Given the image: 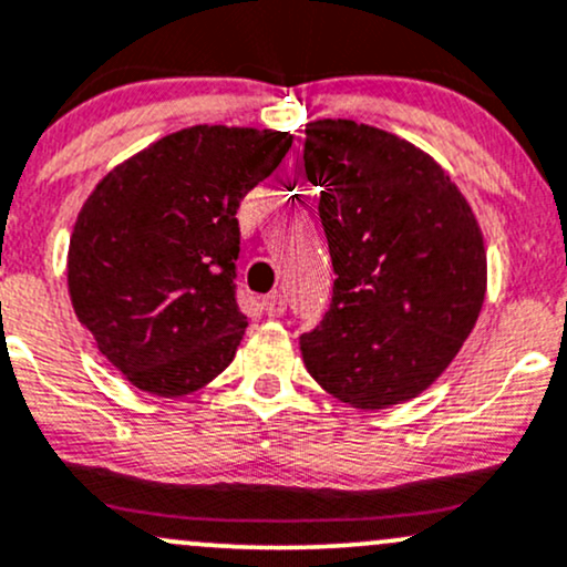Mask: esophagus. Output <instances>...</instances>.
<instances>
[{"label": "esophagus", "instance_id": "obj_1", "mask_svg": "<svg viewBox=\"0 0 567 567\" xmlns=\"http://www.w3.org/2000/svg\"><path fill=\"white\" fill-rule=\"evenodd\" d=\"M264 312L269 315V317H279L285 312V298L279 296V293H271V296H266L264 298Z\"/></svg>", "mask_w": 567, "mask_h": 567}]
</instances>
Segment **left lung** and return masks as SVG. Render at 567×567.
Instances as JSON below:
<instances>
[{
  "instance_id": "obj_1",
  "label": "left lung",
  "mask_w": 567,
  "mask_h": 567,
  "mask_svg": "<svg viewBox=\"0 0 567 567\" xmlns=\"http://www.w3.org/2000/svg\"><path fill=\"white\" fill-rule=\"evenodd\" d=\"M303 169L322 190L331 309L301 336L303 365L352 409L412 401L444 374L487 293L474 209L409 140L344 121L307 123Z\"/></svg>"
}]
</instances>
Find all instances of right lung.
Segmentation results:
<instances>
[{
    "label": "right lung",
    "instance_id": "add662e5",
    "mask_svg": "<svg viewBox=\"0 0 567 567\" xmlns=\"http://www.w3.org/2000/svg\"><path fill=\"white\" fill-rule=\"evenodd\" d=\"M293 134L183 128L104 174L74 220L66 285L99 352L142 393L179 398L228 369L241 198L277 169Z\"/></svg>",
    "mask_w": 567,
    "mask_h": 567
}]
</instances>
